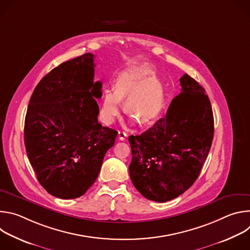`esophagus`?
<instances>
[{
	"label": "esophagus",
	"mask_w": 250,
	"mask_h": 250,
	"mask_svg": "<svg viewBox=\"0 0 250 250\" xmlns=\"http://www.w3.org/2000/svg\"><path fill=\"white\" fill-rule=\"evenodd\" d=\"M127 135H128L127 132H125V131H124V130H120L118 136H119V139H120V140H125V139L127 137Z\"/></svg>",
	"instance_id": "obj_1"
}]
</instances>
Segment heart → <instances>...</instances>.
Returning <instances> with one entry per match:
<instances>
[{
    "instance_id": "1",
    "label": "heart",
    "mask_w": 250,
    "mask_h": 250,
    "mask_svg": "<svg viewBox=\"0 0 250 250\" xmlns=\"http://www.w3.org/2000/svg\"><path fill=\"white\" fill-rule=\"evenodd\" d=\"M125 97L126 111L144 124L156 119L164 108L163 87L147 65L123 71L114 82V90H104L100 116L104 124L111 125L119 117L123 109L122 98Z\"/></svg>"
}]
</instances>
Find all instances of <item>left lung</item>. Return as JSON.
Listing matches in <instances>:
<instances>
[{
	"label": "left lung",
	"instance_id": "8db88e82",
	"mask_svg": "<svg viewBox=\"0 0 250 250\" xmlns=\"http://www.w3.org/2000/svg\"><path fill=\"white\" fill-rule=\"evenodd\" d=\"M181 93L166 117L139 135H129V176L145 198L164 203L197 180L213 137V116L205 89L191 76L180 78Z\"/></svg>",
	"mask_w": 250,
	"mask_h": 250
}]
</instances>
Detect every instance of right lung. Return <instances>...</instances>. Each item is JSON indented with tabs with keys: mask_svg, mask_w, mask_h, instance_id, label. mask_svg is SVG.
Masks as SVG:
<instances>
[{
	"mask_svg": "<svg viewBox=\"0 0 250 250\" xmlns=\"http://www.w3.org/2000/svg\"><path fill=\"white\" fill-rule=\"evenodd\" d=\"M94 55L61 63L35 87L24 121V146L41 185L52 196L75 199L94 184L118 131L98 123L102 83Z\"/></svg>",
	"mask_w": 250,
	"mask_h": 250,
	"instance_id": "1",
	"label": "right lung"
}]
</instances>
